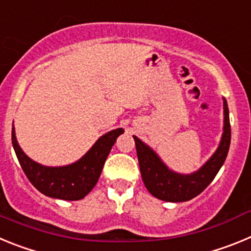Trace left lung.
<instances>
[{"mask_svg": "<svg viewBox=\"0 0 251 251\" xmlns=\"http://www.w3.org/2000/svg\"><path fill=\"white\" fill-rule=\"evenodd\" d=\"M133 138L136 142L142 179L151 195L168 202H183L191 200L211 183L229 152L231 129L227 103L224 99V133L220 145L211 158L200 170L191 175H181L171 171L152 148L145 145L136 136H133Z\"/></svg>", "mask_w": 251, "mask_h": 251, "instance_id": "obj_1", "label": "left lung"}]
</instances>
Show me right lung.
Returning a JSON list of instances; mask_svg holds the SVG:
<instances>
[{"instance_id":"add662e5","label":"right lung","mask_w":251,"mask_h":251,"mask_svg":"<svg viewBox=\"0 0 251 251\" xmlns=\"http://www.w3.org/2000/svg\"><path fill=\"white\" fill-rule=\"evenodd\" d=\"M122 128L101 136L79 161L63 167H46L32 161L20 148L12 126V146L21 168L32 185L45 196L60 200H81L92 191L100 177L101 170Z\"/></svg>"}]
</instances>
